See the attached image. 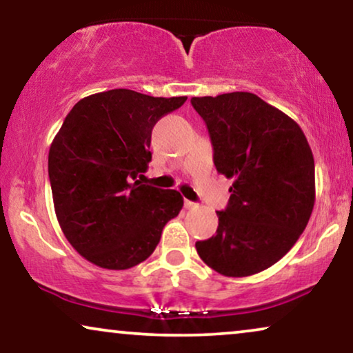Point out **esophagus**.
<instances>
[{
  "label": "esophagus",
  "mask_w": 353,
  "mask_h": 353,
  "mask_svg": "<svg viewBox=\"0 0 353 353\" xmlns=\"http://www.w3.org/2000/svg\"><path fill=\"white\" fill-rule=\"evenodd\" d=\"M185 209L186 210H194V209H197V204H194V202H191V201H185Z\"/></svg>",
  "instance_id": "obj_1"
}]
</instances>
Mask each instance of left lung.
<instances>
[{"label":"left lung","instance_id":"left-lung-1","mask_svg":"<svg viewBox=\"0 0 353 353\" xmlns=\"http://www.w3.org/2000/svg\"><path fill=\"white\" fill-rule=\"evenodd\" d=\"M209 128L216 172L233 180L216 234L197 241L223 276L260 273L283 259L310 220L315 162L297 122L248 91L191 99Z\"/></svg>","mask_w":353,"mask_h":353}]
</instances>
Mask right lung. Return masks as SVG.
Returning <instances> with one entry per match:
<instances>
[{"instance_id": "obj_1", "label": "right lung", "mask_w": 353, "mask_h": 353, "mask_svg": "<svg viewBox=\"0 0 353 353\" xmlns=\"http://www.w3.org/2000/svg\"><path fill=\"white\" fill-rule=\"evenodd\" d=\"M186 96L154 98L117 88L80 99L48 156L52 202L62 233L96 267L127 270L154 252L183 197L141 185L151 162V133Z\"/></svg>"}]
</instances>
